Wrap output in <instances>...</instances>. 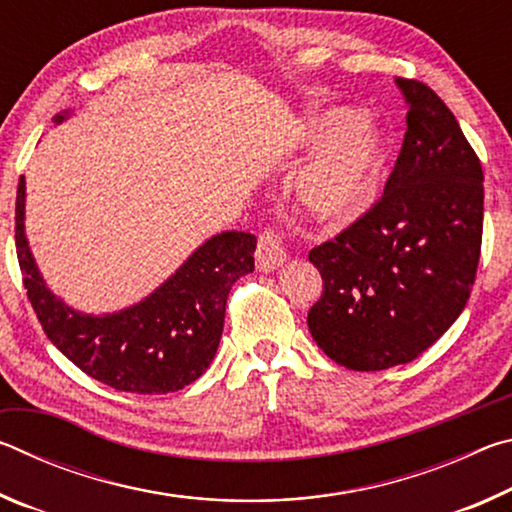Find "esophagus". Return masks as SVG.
I'll return each instance as SVG.
<instances>
[{
	"instance_id": "1",
	"label": "esophagus",
	"mask_w": 512,
	"mask_h": 512,
	"mask_svg": "<svg viewBox=\"0 0 512 512\" xmlns=\"http://www.w3.org/2000/svg\"><path fill=\"white\" fill-rule=\"evenodd\" d=\"M257 268L264 273H271L287 262V250L282 248L280 235L273 230H264L257 239V253H255Z\"/></svg>"
}]
</instances>
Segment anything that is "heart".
Returning <instances> with one entry per match:
<instances>
[{
	"instance_id": "heart-1",
	"label": "heart",
	"mask_w": 512,
	"mask_h": 512,
	"mask_svg": "<svg viewBox=\"0 0 512 512\" xmlns=\"http://www.w3.org/2000/svg\"><path fill=\"white\" fill-rule=\"evenodd\" d=\"M307 142L323 146L296 183L302 214L339 228L357 221L384 185L391 144L359 108H332L305 126Z\"/></svg>"
}]
</instances>
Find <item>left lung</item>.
Segmentation results:
<instances>
[{"label": "left lung", "mask_w": 512, "mask_h": 512, "mask_svg": "<svg viewBox=\"0 0 512 512\" xmlns=\"http://www.w3.org/2000/svg\"><path fill=\"white\" fill-rule=\"evenodd\" d=\"M402 151L384 194L348 230L309 253L323 293L309 332L350 370L413 361L461 316L483 235V171L452 110L420 81L397 79Z\"/></svg>", "instance_id": "obj_1"}]
</instances>
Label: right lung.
<instances>
[{
	"label": "right lung",
	"instance_id": "add662e5",
	"mask_svg": "<svg viewBox=\"0 0 512 512\" xmlns=\"http://www.w3.org/2000/svg\"><path fill=\"white\" fill-rule=\"evenodd\" d=\"M67 117L56 115V124ZM24 178L17 185L15 248L24 289L47 339L85 375L115 391H180L210 366L219 348L225 300L241 275L255 271L257 239L221 232L198 246L151 296L117 314H81L47 289L24 235Z\"/></svg>",
	"mask_w": 512,
	"mask_h": 512
}]
</instances>
